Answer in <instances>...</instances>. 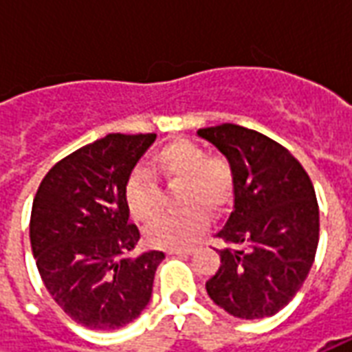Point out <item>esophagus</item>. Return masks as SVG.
<instances>
[{"label": "esophagus", "instance_id": "1", "mask_svg": "<svg viewBox=\"0 0 352 352\" xmlns=\"http://www.w3.org/2000/svg\"><path fill=\"white\" fill-rule=\"evenodd\" d=\"M194 249L192 247H184V249H169L168 254H177V256H184V254H192Z\"/></svg>", "mask_w": 352, "mask_h": 352}]
</instances>
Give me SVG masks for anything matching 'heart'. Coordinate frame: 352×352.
Returning <instances> with one entry per match:
<instances>
[{"instance_id":"1","label":"heart","mask_w":352,"mask_h":352,"mask_svg":"<svg viewBox=\"0 0 352 352\" xmlns=\"http://www.w3.org/2000/svg\"><path fill=\"white\" fill-rule=\"evenodd\" d=\"M151 170L168 183H181L179 206L183 211L160 214L145 232L146 243L158 249H181L198 237L207 213L217 214L234 201L237 173L222 154H207L188 139H171L151 156ZM124 201L138 222L153 219L160 209V186L145 168H133L124 184Z\"/></svg>"}]
</instances>
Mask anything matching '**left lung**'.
<instances>
[{"instance_id": "obj_1", "label": "left lung", "mask_w": 352, "mask_h": 352, "mask_svg": "<svg viewBox=\"0 0 352 352\" xmlns=\"http://www.w3.org/2000/svg\"><path fill=\"white\" fill-rule=\"evenodd\" d=\"M237 173L236 209L217 237L226 245L207 294L237 318L272 317L309 275L318 245V204L307 171L260 131L221 124L198 131Z\"/></svg>"}]
</instances>
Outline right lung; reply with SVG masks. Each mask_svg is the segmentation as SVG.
<instances>
[{"mask_svg":"<svg viewBox=\"0 0 352 352\" xmlns=\"http://www.w3.org/2000/svg\"><path fill=\"white\" fill-rule=\"evenodd\" d=\"M154 139L109 133L56 162L35 194L30 241L39 275L65 315L90 330L138 318L166 258L162 251L128 256L139 230L128 222L124 184Z\"/></svg>","mask_w":352,"mask_h":352,"instance_id":"1","label":"right lung"}]
</instances>
